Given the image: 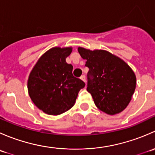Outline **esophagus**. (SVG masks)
<instances>
[{
  "instance_id": "34e87169",
  "label": "esophagus",
  "mask_w": 155,
  "mask_h": 155,
  "mask_svg": "<svg viewBox=\"0 0 155 155\" xmlns=\"http://www.w3.org/2000/svg\"><path fill=\"white\" fill-rule=\"evenodd\" d=\"M80 79H82V81H84L85 82H86V77H85V75H82V76L80 77Z\"/></svg>"
}]
</instances>
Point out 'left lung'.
Segmentation results:
<instances>
[{
    "label": "left lung",
    "instance_id": "8db88e82",
    "mask_svg": "<svg viewBox=\"0 0 155 155\" xmlns=\"http://www.w3.org/2000/svg\"><path fill=\"white\" fill-rule=\"evenodd\" d=\"M86 60L87 91L96 107L109 115L122 112L127 107L137 84L135 73L125 62L105 50L91 51L78 48Z\"/></svg>",
    "mask_w": 155,
    "mask_h": 155
}]
</instances>
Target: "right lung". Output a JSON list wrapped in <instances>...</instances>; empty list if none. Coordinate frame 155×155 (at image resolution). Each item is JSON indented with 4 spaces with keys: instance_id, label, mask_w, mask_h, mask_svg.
<instances>
[{
    "instance_id": "1",
    "label": "right lung",
    "mask_w": 155,
    "mask_h": 155,
    "mask_svg": "<svg viewBox=\"0 0 155 155\" xmlns=\"http://www.w3.org/2000/svg\"><path fill=\"white\" fill-rule=\"evenodd\" d=\"M71 47H54L37 61L29 75L28 89L36 107L48 115H58L72 108L85 83L73 75L66 62Z\"/></svg>"
}]
</instances>
